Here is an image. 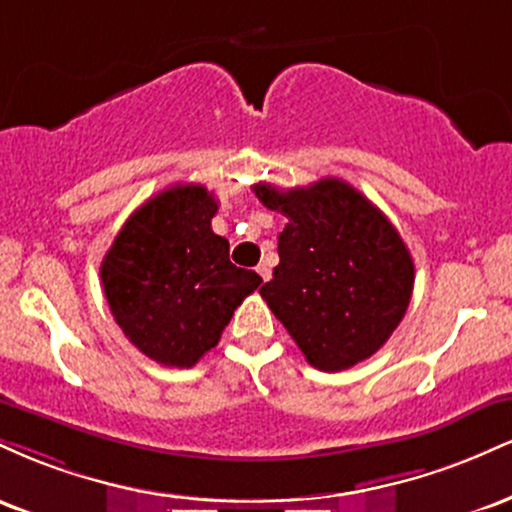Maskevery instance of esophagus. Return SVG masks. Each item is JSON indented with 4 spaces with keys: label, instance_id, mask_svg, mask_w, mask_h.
I'll list each match as a JSON object with an SVG mask.
<instances>
[{
    "label": "esophagus",
    "instance_id": "1",
    "mask_svg": "<svg viewBox=\"0 0 512 512\" xmlns=\"http://www.w3.org/2000/svg\"><path fill=\"white\" fill-rule=\"evenodd\" d=\"M257 274L262 276V281H269V276H272V269H269V264H257Z\"/></svg>",
    "mask_w": 512,
    "mask_h": 512
}]
</instances>
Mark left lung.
Masks as SVG:
<instances>
[{
  "label": "left lung",
  "mask_w": 512,
  "mask_h": 512,
  "mask_svg": "<svg viewBox=\"0 0 512 512\" xmlns=\"http://www.w3.org/2000/svg\"><path fill=\"white\" fill-rule=\"evenodd\" d=\"M252 190L289 219L272 281L260 289L276 320L317 370L366 361L397 330L414 291V260L397 228L339 178Z\"/></svg>",
  "instance_id": "obj_1"
}]
</instances>
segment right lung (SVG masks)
I'll return each instance as SVG.
<instances>
[{"instance_id":"1","label":"right lung","mask_w":512,"mask_h":512,"mask_svg":"<svg viewBox=\"0 0 512 512\" xmlns=\"http://www.w3.org/2000/svg\"><path fill=\"white\" fill-rule=\"evenodd\" d=\"M216 211L204 185L168 187L129 216L103 257L110 313L161 366H195L262 284L260 274L228 260V240L211 231Z\"/></svg>"}]
</instances>
